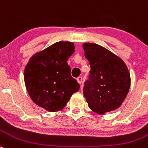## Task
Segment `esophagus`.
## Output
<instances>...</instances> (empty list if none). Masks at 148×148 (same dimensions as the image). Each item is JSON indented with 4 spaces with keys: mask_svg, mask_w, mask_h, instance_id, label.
Instances as JSON below:
<instances>
[{
    "mask_svg": "<svg viewBox=\"0 0 148 148\" xmlns=\"http://www.w3.org/2000/svg\"><path fill=\"white\" fill-rule=\"evenodd\" d=\"M77 82H78L79 84H82V77H77Z\"/></svg>",
    "mask_w": 148,
    "mask_h": 148,
    "instance_id": "esophagus-1",
    "label": "esophagus"
}]
</instances>
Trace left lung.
Segmentation results:
<instances>
[{
	"label": "left lung",
	"mask_w": 148,
	"mask_h": 148,
	"mask_svg": "<svg viewBox=\"0 0 148 148\" xmlns=\"http://www.w3.org/2000/svg\"><path fill=\"white\" fill-rule=\"evenodd\" d=\"M90 66L83 93L90 108L98 114L118 109L130 88V74L124 62L112 52L93 43L82 45Z\"/></svg>",
	"instance_id": "obj_1"
}]
</instances>
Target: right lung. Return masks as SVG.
I'll return each instance as SVG.
<instances>
[{
  "label": "right lung",
  "mask_w": 148,
  "mask_h": 148,
  "mask_svg": "<svg viewBox=\"0 0 148 148\" xmlns=\"http://www.w3.org/2000/svg\"><path fill=\"white\" fill-rule=\"evenodd\" d=\"M74 52L73 43L58 41L30 59L25 69V83L37 105L49 112L58 111L79 90L80 85L71 76L67 63Z\"/></svg>",
  "instance_id": "1"
}]
</instances>
